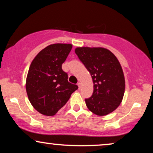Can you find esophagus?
<instances>
[{"instance_id":"obj_1","label":"esophagus","mask_w":153,"mask_h":153,"mask_svg":"<svg viewBox=\"0 0 153 153\" xmlns=\"http://www.w3.org/2000/svg\"><path fill=\"white\" fill-rule=\"evenodd\" d=\"M77 85H78V86H79V89H80L81 88V83L79 82L78 83H77Z\"/></svg>"}]
</instances>
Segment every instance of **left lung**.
<instances>
[{
	"instance_id": "8db88e82",
	"label": "left lung",
	"mask_w": 153,
	"mask_h": 153,
	"mask_svg": "<svg viewBox=\"0 0 153 153\" xmlns=\"http://www.w3.org/2000/svg\"><path fill=\"white\" fill-rule=\"evenodd\" d=\"M75 53L91 75L93 95L85 99L88 109L103 116L114 111L125 93L124 73L116 56L103 47H76Z\"/></svg>"
}]
</instances>
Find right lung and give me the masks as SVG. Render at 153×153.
I'll list each match as a JSON object with an SVG mask.
<instances>
[{
    "label": "right lung",
    "mask_w": 153,
    "mask_h": 153,
    "mask_svg": "<svg viewBox=\"0 0 153 153\" xmlns=\"http://www.w3.org/2000/svg\"><path fill=\"white\" fill-rule=\"evenodd\" d=\"M72 48L71 44H53L37 53L31 62L26 77V89L35 110L47 116L56 114L67 103L78 86L68 82L62 70Z\"/></svg>",
    "instance_id": "1"
}]
</instances>
